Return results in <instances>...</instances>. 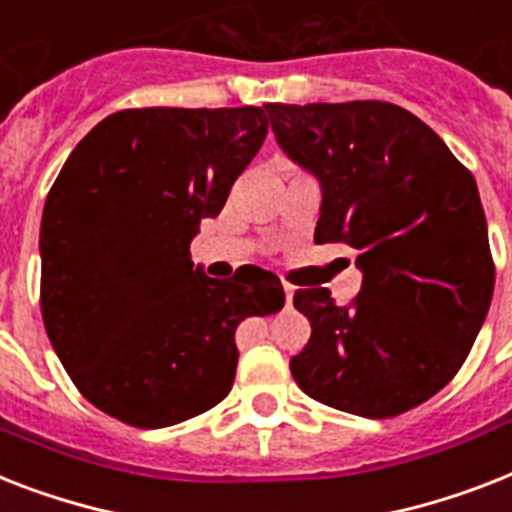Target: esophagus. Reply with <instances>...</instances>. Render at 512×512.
Returning a JSON list of instances; mask_svg holds the SVG:
<instances>
[{
    "label": "esophagus",
    "instance_id": "34e87169",
    "mask_svg": "<svg viewBox=\"0 0 512 512\" xmlns=\"http://www.w3.org/2000/svg\"><path fill=\"white\" fill-rule=\"evenodd\" d=\"M284 294H286V307L292 305V297H294V286L284 284Z\"/></svg>",
    "mask_w": 512,
    "mask_h": 512
}]
</instances>
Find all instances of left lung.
I'll return each instance as SVG.
<instances>
[{
	"mask_svg": "<svg viewBox=\"0 0 512 512\" xmlns=\"http://www.w3.org/2000/svg\"><path fill=\"white\" fill-rule=\"evenodd\" d=\"M284 152L323 189L315 244H344L360 294L297 289L313 334L299 389L344 413L394 418L450 384L486 318L494 260L471 170L405 107L378 99L265 105Z\"/></svg>",
	"mask_w": 512,
	"mask_h": 512,
	"instance_id": "obj_1",
	"label": "left lung"
}]
</instances>
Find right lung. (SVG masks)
<instances>
[{"instance_id":"add662e5","label":"right lung","mask_w":512,"mask_h":512,"mask_svg":"<svg viewBox=\"0 0 512 512\" xmlns=\"http://www.w3.org/2000/svg\"><path fill=\"white\" fill-rule=\"evenodd\" d=\"M265 134L263 107H134L62 165L41 218V318L102 413L136 429L205 413L234 386L236 326L284 307L268 270L218 281L189 252Z\"/></svg>"}]
</instances>
